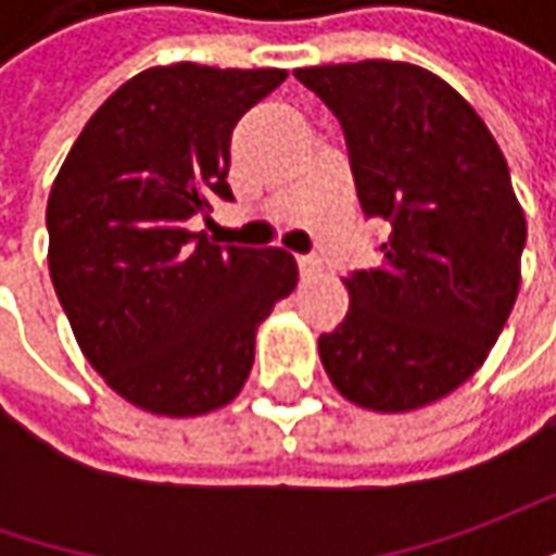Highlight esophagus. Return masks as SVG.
Instances as JSON below:
<instances>
[{"label":"esophagus","mask_w":556,"mask_h":556,"mask_svg":"<svg viewBox=\"0 0 556 556\" xmlns=\"http://www.w3.org/2000/svg\"><path fill=\"white\" fill-rule=\"evenodd\" d=\"M296 266H300L303 278H315L321 271V260L318 256H296Z\"/></svg>","instance_id":"esophagus-1"}]
</instances>
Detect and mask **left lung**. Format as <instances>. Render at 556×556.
<instances>
[{
	"mask_svg": "<svg viewBox=\"0 0 556 556\" xmlns=\"http://www.w3.org/2000/svg\"><path fill=\"white\" fill-rule=\"evenodd\" d=\"M331 108L380 263L343 278L350 312L318 337L337 393L399 415L458 390L495 346L520 290L523 206L489 126L442 76L405 61L293 71Z\"/></svg>",
	"mask_w": 556,
	"mask_h": 556,
	"instance_id": "8db88e82",
	"label": "left lung"
}]
</instances>
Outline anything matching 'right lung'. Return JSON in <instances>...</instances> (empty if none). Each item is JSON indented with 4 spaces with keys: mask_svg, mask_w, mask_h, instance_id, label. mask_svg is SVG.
<instances>
[{
    "mask_svg": "<svg viewBox=\"0 0 556 556\" xmlns=\"http://www.w3.org/2000/svg\"><path fill=\"white\" fill-rule=\"evenodd\" d=\"M285 79L278 67H148L98 108L54 176V293L89 365L151 415L228 405L253 368L256 328L296 288L288 250L188 228L231 201V129Z\"/></svg>",
    "mask_w": 556,
    "mask_h": 556,
    "instance_id": "1",
    "label": "right lung"
}]
</instances>
